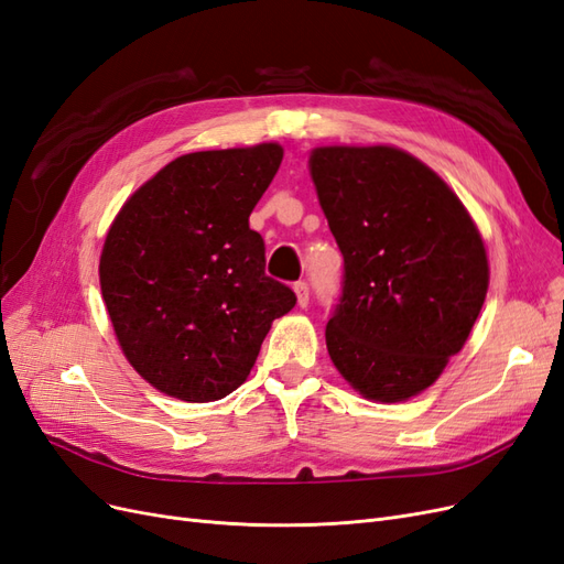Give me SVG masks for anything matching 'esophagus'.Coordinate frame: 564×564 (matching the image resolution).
<instances>
[{"label": "esophagus", "instance_id": "1", "mask_svg": "<svg viewBox=\"0 0 564 564\" xmlns=\"http://www.w3.org/2000/svg\"><path fill=\"white\" fill-rule=\"evenodd\" d=\"M294 291H296L299 305L305 307V305L310 303V286H307V282H296V284H294Z\"/></svg>", "mask_w": 564, "mask_h": 564}]
</instances>
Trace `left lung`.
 Segmentation results:
<instances>
[{"instance_id":"8db88e82","label":"left lung","mask_w":564,"mask_h":564,"mask_svg":"<svg viewBox=\"0 0 564 564\" xmlns=\"http://www.w3.org/2000/svg\"><path fill=\"white\" fill-rule=\"evenodd\" d=\"M310 174L345 261L328 357L366 399H411L480 313L490 282L480 232L451 186L401 149L319 147Z\"/></svg>"}]
</instances>
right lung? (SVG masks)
<instances>
[{"label":"right lung","instance_id":"right-lung-1","mask_svg":"<svg viewBox=\"0 0 564 564\" xmlns=\"http://www.w3.org/2000/svg\"><path fill=\"white\" fill-rule=\"evenodd\" d=\"M284 151L265 142L167 163L116 215L100 286L123 355L167 397L205 403L247 380L273 319L296 305L265 275L249 215Z\"/></svg>","mask_w":564,"mask_h":564}]
</instances>
